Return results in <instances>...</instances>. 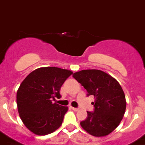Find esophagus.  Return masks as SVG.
Wrapping results in <instances>:
<instances>
[{"instance_id": "1", "label": "esophagus", "mask_w": 145, "mask_h": 145, "mask_svg": "<svg viewBox=\"0 0 145 145\" xmlns=\"http://www.w3.org/2000/svg\"><path fill=\"white\" fill-rule=\"evenodd\" d=\"M70 108H71L73 110H74V111H78V110H79V108H74V107H70Z\"/></svg>"}]
</instances>
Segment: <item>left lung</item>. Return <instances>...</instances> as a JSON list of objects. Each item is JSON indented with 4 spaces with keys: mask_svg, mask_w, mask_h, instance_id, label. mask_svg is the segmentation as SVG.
<instances>
[{
    "mask_svg": "<svg viewBox=\"0 0 145 145\" xmlns=\"http://www.w3.org/2000/svg\"><path fill=\"white\" fill-rule=\"evenodd\" d=\"M87 92L94 95V111L80 122L82 127L95 137L106 136L119 125L126 110L125 95L121 85L111 76L97 69L82 70L73 74Z\"/></svg>",
    "mask_w": 145,
    "mask_h": 145,
    "instance_id": "left-lung-1",
    "label": "left lung"
}]
</instances>
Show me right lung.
<instances>
[{"instance_id":"obj_1","label":"right lung","mask_w":145,"mask_h":145,"mask_svg":"<svg viewBox=\"0 0 145 145\" xmlns=\"http://www.w3.org/2000/svg\"><path fill=\"white\" fill-rule=\"evenodd\" d=\"M72 71L57 67L35 69L20 84L16 93L19 116L29 130L46 135L61 126L68 107L53 103L60 98V89Z\"/></svg>"}]
</instances>
